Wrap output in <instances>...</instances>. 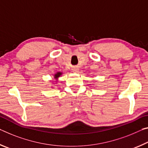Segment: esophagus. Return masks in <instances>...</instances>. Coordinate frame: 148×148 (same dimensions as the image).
<instances>
[{
  "label": "esophagus",
  "instance_id": "esophagus-1",
  "mask_svg": "<svg viewBox=\"0 0 148 148\" xmlns=\"http://www.w3.org/2000/svg\"><path fill=\"white\" fill-rule=\"evenodd\" d=\"M73 72H75V73H78L79 72V69L75 68V69H73Z\"/></svg>",
  "mask_w": 148,
  "mask_h": 148
}]
</instances>
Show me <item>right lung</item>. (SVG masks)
Returning a JSON list of instances; mask_svg holds the SVG:
<instances>
[{"label": "right lung", "instance_id": "right-lung-1", "mask_svg": "<svg viewBox=\"0 0 148 148\" xmlns=\"http://www.w3.org/2000/svg\"><path fill=\"white\" fill-rule=\"evenodd\" d=\"M62 75V72H58V73H56L54 75V79H57L58 77H60V76Z\"/></svg>", "mask_w": 148, "mask_h": 148}]
</instances>
